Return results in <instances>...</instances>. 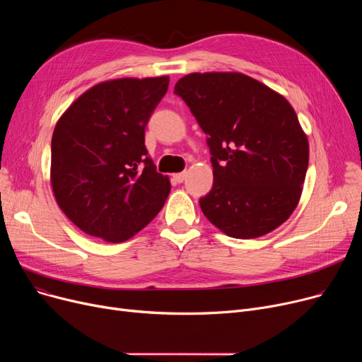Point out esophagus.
<instances>
[{"instance_id": "1", "label": "esophagus", "mask_w": 362, "mask_h": 362, "mask_svg": "<svg viewBox=\"0 0 362 362\" xmlns=\"http://www.w3.org/2000/svg\"><path fill=\"white\" fill-rule=\"evenodd\" d=\"M173 177H175V180H176L177 183H182V182L186 179V171H182V173H176Z\"/></svg>"}]
</instances>
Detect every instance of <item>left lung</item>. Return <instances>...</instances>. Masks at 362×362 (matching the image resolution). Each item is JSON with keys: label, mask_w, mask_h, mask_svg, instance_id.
<instances>
[{"label": "left lung", "mask_w": 362, "mask_h": 362, "mask_svg": "<svg viewBox=\"0 0 362 362\" xmlns=\"http://www.w3.org/2000/svg\"><path fill=\"white\" fill-rule=\"evenodd\" d=\"M175 93L208 135L213 189L199 199L224 235L254 239L299 204L310 158L307 133L281 93L238 71L189 73Z\"/></svg>", "instance_id": "left-lung-1"}]
</instances>
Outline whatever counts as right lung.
<instances>
[{"label": "right lung", "mask_w": 362, "mask_h": 362, "mask_svg": "<svg viewBox=\"0 0 362 362\" xmlns=\"http://www.w3.org/2000/svg\"><path fill=\"white\" fill-rule=\"evenodd\" d=\"M168 82V76L100 82L57 122L51 141L52 192L82 232L120 243L161 211L171 185L146 157L145 126Z\"/></svg>", "instance_id": "right-lung-1"}]
</instances>
